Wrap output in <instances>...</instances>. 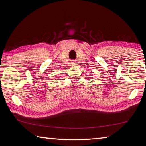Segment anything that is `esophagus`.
Here are the masks:
<instances>
[{"label":"esophagus","instance_id":"1","mask_svg":"<svg viewBox=\"0 0 146 146\" xmlns=\"http://www.w3.org/2000/svg\"><path fill=\"white\" fill-rule=\"evenodd\" d=\"M75 62H71V65L72 66H74V65H75Z\"/></svg>","mask_w":146,"mask_h":146}]
</instances>
